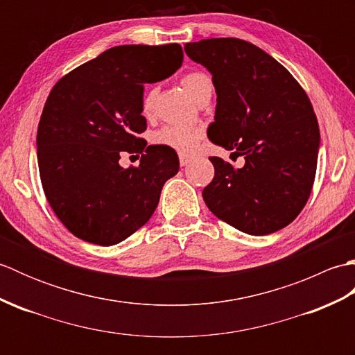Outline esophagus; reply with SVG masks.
<instances>
[{
  "label": "esophagus",
  "mask_w": 355,
  "mask_h": 355,
  "mask_svg": "<svg viewBox=\"0 0 355 355\" xmlns=\"http://www.w3.org/2000/svg\"><path fill=\"white\" fill-rule=\"evenodd\" d=\"M178 158H180V164H182V166H186L187 163L192 160V158L189 155H186V154H180Z\"/></svg>",
  "instance_id": "obj_1"
}]
</instances>
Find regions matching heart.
<instances>
[{"label":"heart","mask_w":355,"mask_h":355,"mask_svg":"<svg viewBox=\"0 0 355 355\" xmlns=\"http://www.w3.org/2000/svg\"><path fill=\"white\" fill-rule=\"evenodd\" d=\"M182 85L189 93L195 101L200 102L207 93H212V79L202 71H189L182 78ZM154 89H148L146 94L143 96L141 110L145 114H149L154 107ZM202 139V132L200 130H192V128L173 126L168 125L158 130L154 134V141L157 145L166 148H172L180 153H193L198 148Z\"/></svg>","instance_id":"obj_1"}]
</instances>
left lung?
I'll return each mask as SVG.
<instances>
[{
	"label": "left lung",
	"mask_w": 355,
	"mask_h": 355,
	"mask_svg": "<svg viewBox=\"0 0 355 355\" xmlns=\"http://www.w3.org/2000/svg\"><path fill=\"white\" fill-rule=\"evenodd\" d=\"M192 61L212 73L215 145L243 155V168L210 157L215 177L202 198L210 212L248 235H268L294 221L313 189L319 125L305 89L268 53L238 37L189 42Z\"/></svg>",
	"instance_id": "left-lung-1"
}]
</instances>
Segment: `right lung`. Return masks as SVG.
Segmentation results:
<instances>
[{
	"label": "right lung",
	"instance_id": "obj_1",
	"mask_svg": "<svg viewBox=\"0 0 355 355\" xmlns=\"http://www.w3.org/2000/svg\"><path fill=\"white\" fill-rule=\"evenodd\" d=\"M182 64L180 44L119 45L51 88L37 125V164L45 198L74 236L114 245L153 216L180 162L172 148L139 137L146 130L143 85ZM123 152L141 153V164L123 170Z\"/></svg>",
	"mask_w": 355,
	"mask_h": 355
}]
</instances>
